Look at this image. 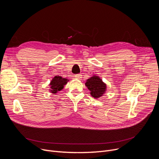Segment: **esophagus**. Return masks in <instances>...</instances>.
<instances>
[{
    "label": "esophagus",
    "mask_w": 159,
    "mask_h": 159,
    "mask_svg": "<svg viewBox=\"0 0 159 159\" xmlns=\"http://www.w3.org/2000/svg\"><path fill=\"white\" fill-rule=\"evenodd\" d=\"M75 77L77 79H81L82 75L81 74H77V75H75Z\"/></svg>",
    "instance_id": "34e87169"
}]
</instances>
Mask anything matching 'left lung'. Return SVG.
<instances>
[{"label": "left lung", "instance_id": "1", "mask_svg": "<svg viewBox=\"0 0 159 159\" xmlns=\"http://www.w3.org/2000/svg\"><path fill=\"white\" fill-rule=\"evenodd\" d=\"M85 85L90 91V95L95 98H98L103 96L107 89L106 83L98 76L95 75L87 79Z\"/></svg>", "mask_w": 159, "mask_h": 159}]
</instances>
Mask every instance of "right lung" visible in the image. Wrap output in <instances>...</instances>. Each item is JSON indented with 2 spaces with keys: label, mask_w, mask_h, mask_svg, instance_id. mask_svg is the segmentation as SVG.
I'll return each instance as SVG.
<instances>
[{
  "label": "right lung",
  "mask_w": 159,
  "mask_h": 159,
  "mask_svg": "<svg viewBox=\"0 0 159 159\" xmlns=\"http://www.w3.org/2000/svg\"><path fill=\"white\" fill-rule=\"evenodd\" d=\"M70 80L66 78H62L60 76H55L49 83V91L50 93L55 95L58 91H61L64 86L68 83Z\"/></svg>",
  "instance_id": "right-lung-1"
}]
</instances>
